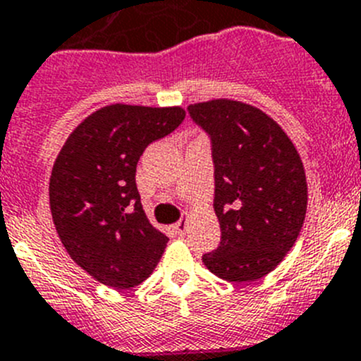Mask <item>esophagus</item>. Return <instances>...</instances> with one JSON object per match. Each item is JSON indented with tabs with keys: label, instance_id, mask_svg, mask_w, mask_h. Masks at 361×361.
Instances as JSON below:
<instances>
[{
	"label": "esophagus",
	"instance_id": "esophagus-1",
	"mask_svg": "<svg viewBox=\"0 0 361 361\" xmlns=\"http://www.w3.org/2000/svg\"><path fill=\"white\" fill-rule=\"evenodd\" d=\"M185 230H187V221H183V219H181V221H178L176 224H174V231H176L178 235H183Z\"/></svg>",
	"mask_w": 361,
	"mask_h": 361
}]
</instances>
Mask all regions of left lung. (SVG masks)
Returning a JSON list of instances; mask_svg holds the SVG:
<instances>
[{"label": "left lung", "instance_id": "8db88e82", "mask_svg": "<svg viewBox=\"0 0 361 361\" xmlns=\"http://www.w3.org/2000/svg\"><path fill=\"white\" fill-rule=\"evenodd\" d=\"M188 112L214 149L221 245L203 255V264L226 281H257L281 264L305 222L301 157L285 130L249 103L221 97L190 104Z\"/></svg>", "mask_w": 361, "mask_h": 361}]
</instances>
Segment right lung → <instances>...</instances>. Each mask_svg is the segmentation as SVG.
<instances>
[{"label":"right lung","instance_id":"1","mask_svg":"<svg viewBox=\"0 0 361 361\" xmlns=\"http://www.w3.org/2000/svg\"><path fill=\"white\" fill-rule=\"evenodd\" d=\"M181 106L114 103L71 131L49 178V210L67 255L106 287H137L160 262L169 237L153 226L135 183L153 140L176 130Z\"/></svg>","mask_w":361,"mask_h":361}]
</instances>
